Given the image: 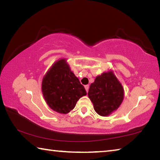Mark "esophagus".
<instances>
[{"instance_id": "1", "label": "esophagus", "mask_w": 160, "mask_h": 160, "mask_svg": "<svg viewBox=\"0 0 160 160\" xmlns=\"http://www.w3.org/2000/svg\"><path fill=\"white\" fill-rule=\"evenodd\" d=\"M85 90L87 91V92H88V90H89V85H85Z\"/></svg>"}]
</instances>
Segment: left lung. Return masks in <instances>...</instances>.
<instances>
[{
    "label": "left lung",
    "mask_w": 160,
    "mask_h": 160,
    "mask_svg": "<svg viewBox=\"0 0 160 160\" xmlns=\"http://www.w3.org/2000/svg\"><path fill=\"white\" fill-rule=\"evenodd\" d=\"M123 96V86L112 70L97 76L88 92L94 110L102 116H109L117 109Z\"/></svg>",
    "instance_id": "1"
}]
</instances>
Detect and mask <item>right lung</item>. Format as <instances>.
<instances>
[{
    "instance_id": "add662e5",
    "label": "right lung",
    "mask_w": 160,
    "mask_h": 160,
    "mask_svg": "<svg viewBox=\"0 0 160 160\" xmlns=\"http://www.w3.org/2000/svg\"><path fill=\"white\" fill-rule=\"evenodd\" d=\"M42 90L48 107L63 114L73 109L78 100L87 94L64 58L55 62L48 70L43 78Z\"/></svg>"
}]
</instances>
